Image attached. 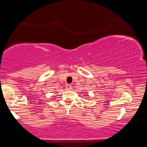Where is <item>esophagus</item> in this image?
<instances>
[{
	"instance_id": "1",
	"label": "esophagus",
	"mask_w": 147,
	"mask_h": 147,
	"mask_svg": "<svg viewBox=\"0 0 147 147\" xmlns=\"http://www.w3.org/2000/svg\"><path fill=\"white\" fill-rule=\"evenodd\" d=\"M71 88H72L71 85H69V84H67V85L66 86V89H71Z\"/></svg>"
}]
</instances>
